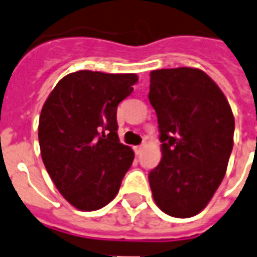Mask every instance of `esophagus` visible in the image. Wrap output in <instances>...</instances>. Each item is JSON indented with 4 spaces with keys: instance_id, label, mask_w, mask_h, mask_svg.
<instances>
[{
    "instance_id": "1",
    "label": "esophagus",
    "mask_w": 257,
    "mask_h": 257,
    "mask_svg": "<svg viewBox=\"0 0 257 257\" xmlns=\"http://www.w3.org/2000/svg\"><path fill=\"white\" fill-rule=\"evenodd\" d=\"M144 149V145H137V147L133 148V150H135V153L139 156V154H141V152H143Z\"/></svg>"
}]
</instances>
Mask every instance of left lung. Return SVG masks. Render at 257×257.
Masks as SVG:
<instances>
[{
	"label": "left lung",
	"instance_id": "left-lung-1",
	"mask_svg": "<svg viewBox=\"0 0 257 257\" xmlns=\"http://www.w3.org/2000/svg\"><path fill=\"white\" fill-rule=\"evenodd\" d=\"M149 101L158 118L162 160L149 173L154 202L165 214L190 218L222 183L233 147L232 110L202 70L150 72Z\"/></svg>",
	"mask_w": 257,
	"mask_h": 257
}]
</instances>
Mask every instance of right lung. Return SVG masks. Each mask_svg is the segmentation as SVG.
I'll use <instances>...</instances> for the list:
<instances>
[{
	"label": "right lung",
	"mask_w": 257,
	"mask_h": 257,
	"mask_svg": "<svg viewBox=\"0 0 257 257\" xmlns=\"http://www.w3.org/2000/svg\"><path fill=\"white\" fill-rule=\"evenodd\" d=\"M136 74L76 71L58 81L42 108L41 154L56 189L74 207L95 211L118 193L135 158L117 136V105Z\"/></svg>",
	"instance_id": "add662e5"
}]
</instances>
